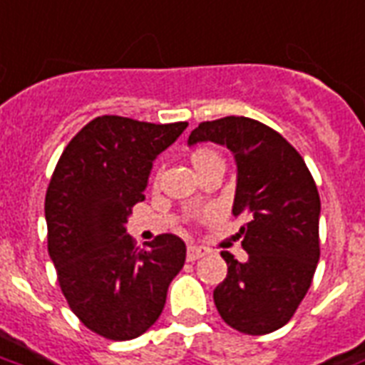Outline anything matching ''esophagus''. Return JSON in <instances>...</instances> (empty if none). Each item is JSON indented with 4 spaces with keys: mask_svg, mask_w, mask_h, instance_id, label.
<instances>
[{
    "mask_svg": "<svg viewBox=\"0 0 365 365\" xmlns=\"http://www.w3.org/2000/svg\"><path fill=\"white\" fill-rule=\"evenodd\" d=\"M209 253L207 247H201V245H190L187 247V261H197V259L205 257Z\"/></svg>",
    "mask_w": 365,
    "mask_h": 365,
    "instance_id": "esophagus-1",
    "label": "esophagus"
}]
</instances>
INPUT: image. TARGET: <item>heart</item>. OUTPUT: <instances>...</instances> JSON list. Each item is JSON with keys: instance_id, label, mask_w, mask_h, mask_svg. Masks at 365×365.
<instances>
[{"instance_id": "b5f03b06", "label": "heart", "mask_w": 365, "mask_h": 365, "mask_svg": "<svg viewBox=\"0 0 365 365\" xmlns=\"http://www.w3.org/2000/svg\"><path fill=\"white\" fill-rule=\"evenodd\" d=\"M215 156H218L215 150H209V148H201V150H197V153H193V156H191V160H193V166H201L205 160H209V158H215ZM155 180H158V174H156Z\"/></svg>"}]
</instances>
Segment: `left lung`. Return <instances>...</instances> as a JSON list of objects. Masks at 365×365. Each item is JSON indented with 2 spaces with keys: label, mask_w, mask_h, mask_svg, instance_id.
<instances>
[{
  "label": "left lung",
  "mask_w": 365,
  "mask_h": 365,
  "mask_svg": "<svg viewBox=\"0 0 365 365\" xmlns=\"http://www.w3.org/2000/svg\"><path fill=\"white\" fill-rule=\"evenodd\" d=\"M205 141L230 148L237 168L232 215L250 217L240 230L247 261L222 251L228 274L215 288V306L240 333H272L298 309L319 261L317 185L298 150L257 120L203 121L187 145Z\"/></svg>",
  "instance_id": "8db88e82"
}]
</instances>
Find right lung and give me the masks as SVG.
Instances as JSON below:
<instances>
[{
    "label": "right lung",
    "instance_id": "right-lung-1",
    "mask_svg": "<svg viewBox=\"0 0 365 365\" xmlns=\"http://www.w3.org/2000/svg\"><path fill=\"white\" fill-rule=\"evenodd\" d=\"M185 128L94 118L61 153L46 191L48 253L61 292L81 323L110 341H131L155 325L185 263V244L174 234L139 250L125 232L153 162Z\"/></svg>",
    "mask_w": 365,
    "mask_h": 365
}]
</instances>
